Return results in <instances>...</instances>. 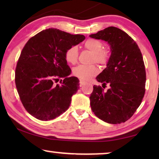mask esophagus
<instances>
[{
  "label": "esophagus",
  "mask_w": 159,
  "mask_h": 159,
  "mask_svg": "<svg viewBox=\"0 0 159 159\" xmlns=\"http://www.w3.org/2000/svg\"><path fill=\"white\" fill-rule=\"evenodd\" d=\"M85 83H86V82L84 81V80H80V87H82V86L83 85H85Z\"/></svg>",
  "instance_id": "34e87169"
}]
</instances>
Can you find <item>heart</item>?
<instances>
[{
	"label": "heart",
	"instance_id": "b5f03b06",
	"mask_svg": "<svg viewBox=\"0 0 159 159\" xmlns=\"http://www.w3.org/2000/svg\"><path fill=\"white\" fill-rule=\"evenodd\" d=\"M85 49L93 52L91 61L100 64H105L108 61L109 53L103 49V43L99 40L90 39L83 43ZM65 60L67 62L75 64L79 58V49L77 46H71L66 50ZM98 73V68L95 64L79 65L73 69V74L80 79L88 80Z\"/></svg>",
	"mask_w": 159,
	"mask_h": 159
}]
</instances>
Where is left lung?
<instances>
[{
  "instance_id": "obj_1",
  "label": "left lung",
  "mask_w": 159,
  "mask_h": 159,
  "mask_svg": "<svg viewBox=\"0 0 159 159\" xmlns=\"http://www.w3.org/2000/svg\"><path fill=\"white\" fill-rule=\"evenodd\" d=\"M90 37L107 42L111 51L106 69L96 77L102 85L109 83L110 88L104 92L101 86H93L91 109L104 122L124 123L136 111L144 95L146 71L141 51L128 34L114 26Z\"/></svg>"
}]
</instances>
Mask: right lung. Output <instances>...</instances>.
I'll return each instance as SVG.
<instances>
[{"instance_id": "add662e5", "label": "right lung", "mask_w": 159, "mask_h": 159, "mask_svg": "<svg viewBox=\"0 0 159 159\" xmlns=\"http://www.w3.org/2000/svg\"><path fill=\"white\" fill-rule=\"evenodd\" d=\"M85 37L57 29H48L31 38L21 51L15 69V84L21 103L37 119L49 120L69 109L79 80L69 76L71 70L66 50ZM62 77L61 85L53 83Z\"/></svg>"}]
</instances>
